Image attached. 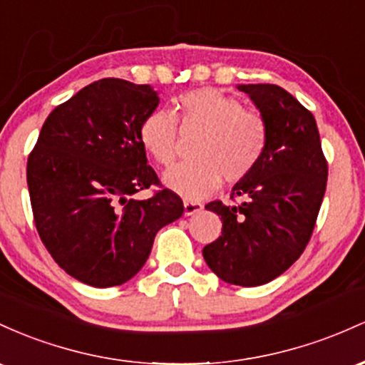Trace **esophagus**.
I'll return each mask as SVG.
<instances>
[{
    "label": "esophagus",
    "mask_w": 365,
    "mask_h": 365,
    "mask_svg": "<svg viewBox=\"0 0 365 365\" xmlns=\"http://www.w3.org/2000/svg\"><path fill=\"white\" fill-rule=\"evenodd\" d=\"M202 210H203V205L200 202H190V200L184 202V214L186 215H195Z\"/></svg>",
    "instance_id": "34e87169"
}]
</instances>
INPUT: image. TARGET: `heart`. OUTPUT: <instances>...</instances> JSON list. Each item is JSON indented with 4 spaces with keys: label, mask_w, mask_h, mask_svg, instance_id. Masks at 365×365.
I'll list each match as a JSON object with an SVG mask.
<instances>
[{
    "label": "heart",
    "mask_w": 365,
    "mask_h": 365,
    "mask_svg": "<svg viewBox=\"0 0 365 365\" xmlns=\"http://www.w3.org/2000/svg\"><path fill=\"white\" fill-rule=\"evenodd\" d=\"M184 128L203 130L195 160L184 162L163 175L174 193L200 200L219 190L222 179L235 184L257 169L267 148V124L259 113L214 88H200L178 98ZM139 139L162 165L174 163L179 151L178 118L169 110H155L143 120Z\"/></svg>",
    "instance_id": "1"
}]
</instances>
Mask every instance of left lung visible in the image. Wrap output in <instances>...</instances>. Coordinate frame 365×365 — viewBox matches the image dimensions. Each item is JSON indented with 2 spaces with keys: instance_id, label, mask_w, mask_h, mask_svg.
Returning a JSON list of instances; mask_svg holds the SVG:
<instances>
[{
  "instance_id": "left-lung-1",
  "label": "left lung",
  "mask_w": 365,
  "mask_h": 365,
  "mask_svg": "<svg viewBox=\"0 0 365 365\" xmlns=\"http://www.w3.org/2000/svg\"><path fill=\"white\" fill-rule=\"evenodd\" d=\"M267 124V148L257 169L236 182L237 205H207L222 235L203 248L212 272L229 284L260 286L300 259L326 193L327 162L315 118L276 84H241Z\"/></svg>"
}]
</instances>
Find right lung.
<instances>
[{
	"instance_id": "obj_1",
	"label": "right lung",
	"mask_w": 365,
	"mask_h": 365,
	"mask_svg": "<svg viewBox=\"0 0 365 365\" xmlns=\"http://www.w3.org/2000/svg\"><path fill=\"white\" fill-rule=\"evenodd\" d=\"M148 84L96 81L56 106L27 160V186L41 241L65 272L94 288L124 284L148 260L155 235L182 215L160 186L139 139L158 106Z\"/></svg>"
}]
</instances>
